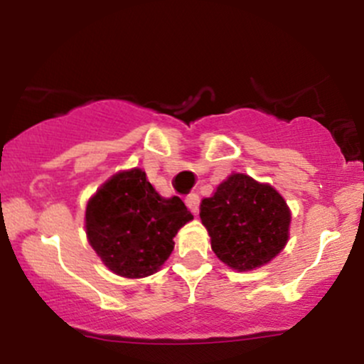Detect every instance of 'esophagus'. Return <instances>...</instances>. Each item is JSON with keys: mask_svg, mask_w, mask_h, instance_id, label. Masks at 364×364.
<instances>
[{"mask_svg": "<svg viewBox=\"0 0 364 364\" xmlns=\"http://www.w3.org/2000/svg\"><path fill=\"white\" fill-rule=\"evenodd\" d=\"M185 203L188 205V208H190V210L193 212L195 215L198 214V208H200V196H198V195H196V193H190V195L186 196Z\"/></svg>", "mask_w": 364, "mask_h": 364, "instance_id": "obj_1", "label": "esophagus"}]
</instances>
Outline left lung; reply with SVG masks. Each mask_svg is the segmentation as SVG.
I'll return each instance as SVG.
<instances>
[{
    "label": "left lung",
    "mask_w": 364,
    "mask_h": 364,
    "mask_svg": "<svg viewBox=\"0 0 364 364\" xmlns=\"http://www.w3.org/2000/svg\"><path fill=\"white\" fill-rule=\"evenodd\" d=\"M200 219L217 258L240 272L269 263L289 237L291 212L282 196L246 174H231L203 198Z\"/></svg>",
    "instance_id": "obj_1"
}]
</instances>
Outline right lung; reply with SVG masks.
<instances>
[{
  "mask_svg": "<svg viewBox=\"0 0 364 364\" xmlns=\"http://www.w3.org/2000/svg\"><path fill=\"white\" fill-rule=\"evenodd\" d=\"M191 219L181 198H164L144 171L132 169L114 174L89 200L85 228L107 269L140 279L168 260L173 237Z\"/></svg>",
  "mask_w": 364,
  "mask_h": 364,
  "instance_id": "right-lung-1",
  "label": "right lung"
}]
</instances>
